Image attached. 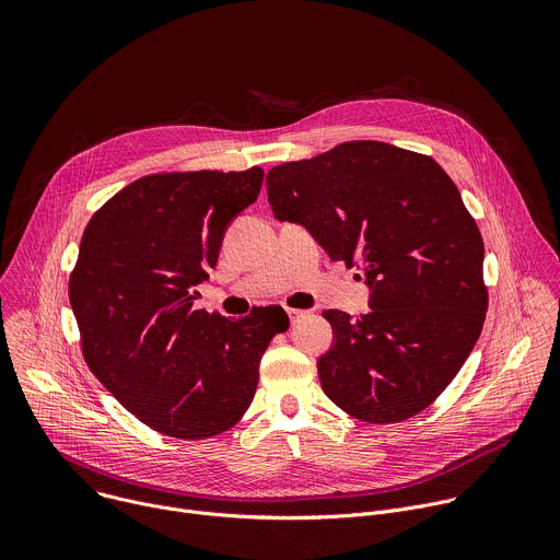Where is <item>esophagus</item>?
<instances>
[{
  "instance_id": "1",
  "label": "esophagus",
  "mask_w": 560,
  "mask_h": 560,
  "mask_svg": "<svg viewBox=\"0 0 560 560\" xmlns=\"http://www.w3.org/2000/svg\"><path fill=\"white\" fill-rule=\"evenodd\" d=\"M288 316H290V322H292V324H296L299 318L307 316V312H305V310H299V307H288Z\"/></svg>"
}]
</instances>
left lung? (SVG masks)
Returning <instances> with one entry per match:
<instances>
[{"label": "left lung", "instance_id": "obj_1", "mask_svg": "<svg viewBox=\"0 0 560 560\" xmlns=\"http://www.w3.org/2000/svg\"><path fill=\"white\" fill-rule=\"evenodd\" d=\"M266 186L279 221L305 225L372 288V310L357 322L324 312L335 346L316 370L330 401L378 425L423 412L463 368L488 312L483 236L454 182L428 154L346 141L275 166Z\"/></svg>", "mask_w": 560, "mask_h": 560}]
</instances>
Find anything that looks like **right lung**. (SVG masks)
<instances>
[{"label":"right lung","mask_w":560,"mask_h":560,"mask_svg":"<svg viewBox=\"0 0 560 560\" xmlns=\"http://www.w3.org/2000/svg\"><path fill=\"white\" fill-rule=\"evenodd\" d=\"M261 182L259 166L145 175L84 230L68 281L84 361L159 434L199 441L242 421L266 348L290 326L272 307L236 322L192 307L228 223Z\"/></svg>","instance_id":"right-lung-1"}]
</instances>
